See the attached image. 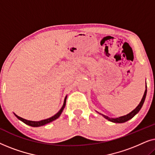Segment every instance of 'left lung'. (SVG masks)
I'll return each instance as SVG.
<instances>
[{
	"mask_svg": "<svg viewBox=\"0 0 155 155\" xmlns=\"http://www.w3.org/2000/svg\"><path fill=\"white\" fill-rule=\"evenodd\" d=\"M146 94H147V85H146V87H145V92H144V95H143V98H142L139 104L137 105V107L135 108L134 110H133L132 111L130 112V113L126 114V115H125V116H120V117H118V118H109V116H105V115H104V114H101L100 113H99L98 111H97V112L98 114H101V116H104V117L106 119L109 120V121H111L113 123H117V124H121V123L126 122V121H128V120L131 119V118H132L133 117H134V116L136 115L137 113H138L140 110L141 109V108H142V107H143V105L144 104V101H145V100Z\"/></svg>",
	"mask_w": 155,
	"mask_h": 155,
	"instance_id": "obj_1",
	"label": "left lung"
}]
</instances>
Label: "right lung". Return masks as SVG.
I'll return each instance as SVG.
<instances>
[{"label": "right lung", "mask_w": 155, "mask_h": 155, "mask_svg": "<svg viewBox=\"0 0 155 155\" xmlns=\"http://www.w3.org/2000/svg\"><path fill=\"white\" fill-rule=\"evenodd\" d=\"M66 98H67V96L65 97L64 101H63V104L62 106V107H61V109L59 110V111L58 112V113L55 114L54 116H51V117H50V118H46V119H44V120H39V121H33V120H26V119H25V118H21V117H20V116H18V115H16V114H15V113H14V114H15V116L16 117L18 118L19 120H20L21 121H22L23 123H25V124L28 125V126H32V127H40V126H44V125L48 124H49V123H51V122L54 121V120L57 119V118H58L59 116H61V114H62L63 109H64V108L65 107Z\"/></svg>", "instance_id": "add662e5"}]
</instances>
